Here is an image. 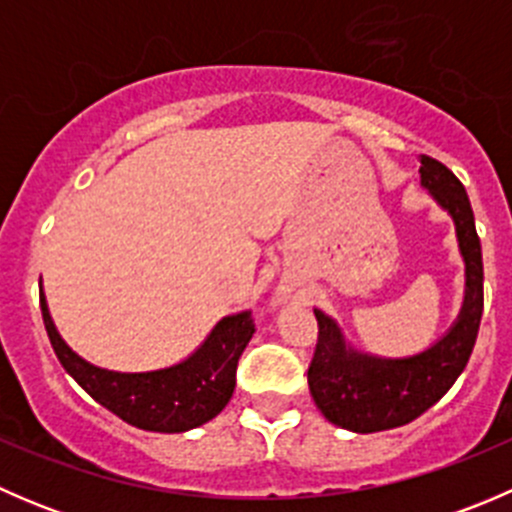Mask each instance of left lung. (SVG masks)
Masks as SVG:
<instances>
[{
	"mask_svg": "<svg viewBox=\"0 0 512 512\" xmlns=\"http://www.w3.org/2000/svg\"><path fill=\"white\" fill-rule=\"evenodd\" d=\"M418 160L421 185L456 225L458 250L466 262V294L451 329L428 349L401 359L356 352L339 324L314 309L319 337L307 371L309 391L329 423L354 433L389 431L414 421L451 389L476 347L483 317V255L471 200L446 165L428 156Z\"/></svg>",
	"mask_w": 512,
	"mask_h": 512,
	"instance_id": "8db88e82",
	"label": "left lung"
}]
</instances>
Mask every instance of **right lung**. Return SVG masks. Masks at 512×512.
I'll return each mask as SVG.
<instances>
[{"label": "right lung", "mask_w": 512, "mask_h": 512, "mask_svg": "<svg viewBox=\"0 0 512 512\" xmlns=\"http://www.w3.org/2000/svg\"><path fill=\"white\" fill-rule=\"evenodd\" d=\"M41 317L61 366L81 389L131 426L156 433L198 428L225 409L235 391L237 359L255 334L250 312L223 317L188 359L156 371H111L81 359L56 332L39 292Z\"/></svg>", "instance_id": "right-lung-1"}]
</instances>
